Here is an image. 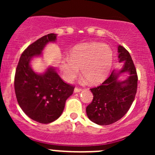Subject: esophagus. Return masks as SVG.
<instances>
[{
  "mask_svg": "<svg viewBox=\"0 0 155 155\" xmlns=\"http://www.w3.org/2000/svg\"><path fill=\"white\" fill-rule=\"evenodd\" d=\"M82 91V89L79 88V87H75V89H74L75 93H78V92H80V91Z\"/></svg>",
  "mask_w": 155,
  "mask_h": 155,
  "instance_id": "esophagus-1",
  "label": "esophagus"
}]
</instances>
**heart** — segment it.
<instances>
[{
  "label": "heart",
  "instance_id": "heart-1",
  "mask_svg": "<svg viewBox=\"0 0 155 155\" xmlns=\"http://www.w3.org/2000/svg\"><path fill=\"white\" fill-rule=\"evenodd\" d=\"M112 63V51L107 44L91 42L75 46L68 58L61 60L60 70L64 79L74 81L79 74L92 85L102 82L107 78Z\"/></svg>",
  "mask_w": 155,
  "mask_h": 155
}]
</instances>
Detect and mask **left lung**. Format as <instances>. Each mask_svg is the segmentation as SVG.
Masks as SVG:
<instances>
[{"instance_id":"1","label":"left lung","mask_w":155,"mask_h":155,"mask_svg":"<svg viewBox=\"0 0 155 155\" xmlns=\"http://www.w3.org/2000/svg\"><path fill=\"white\" fill-rule=\"evenodd\" d=\"M119 61H124L118 73L115 70L101 85L91 88L93 101L86 107L89 119L99 125H109L121 119L127 112L135 98L137 90V70L131 56L123 46L118 48ZM123 72L128 73L126 81L119 82L117 77Z\"/></svg>"}]
</instances>
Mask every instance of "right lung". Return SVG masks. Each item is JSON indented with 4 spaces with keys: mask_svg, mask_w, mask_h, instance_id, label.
<instances>
[{
    "mask_svg": "<svg viewBox=\"0 0 155 155\" xmlns=\"http://www.w3.org/2000/svg\"><path fill=\"white\" fill-rule=\"evenodd\" d=\"M55 40L56 34H48L28 46L20 57L14 79L19 107L29 118L42 124L52 122L61 116L67 99L74 91V87L64 82L54 68L37 74L31 68V58L40 55L45 46Z\"/></svg>",
    "mask_w": 155,
    "mask_h": 155,
    "instance_id": "right-lung-1",
    "label": "right lung"
}]
</instances>
